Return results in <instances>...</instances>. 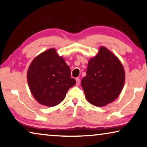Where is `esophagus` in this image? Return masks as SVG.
Segmentation results:
<instances>
[{"mask_svg": "<svg viewBox=\"0 0 147 147\" xmlns=\"http://www.w3.org/2000/svg\"><path fill=\"white\" fill-rule=\"evenodd\" d=\"M76 85L78 86V85L80 84V80L79 78H76Z\"/></svg>", "mask_w": 147, "mask_h": 147, "instance_id": "34e87169", "label": "esophagus"}]
</instances>
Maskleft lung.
<instances>
[{
    "mask_svg": "<svg viewBox=\"0 0 147 147\" xmlns=\"http://www.w3.org/2000/svg\"><path fill=\"white\" fill-rule=\"evenodd\" d=\"M125 83L123 67L114 54L104 47L89 61L86 76L81 81L85 96L90 104L105 106L121 93Z\"/></svg>",
    "mask_w": 147,
    "mask_h": 147,
    "instance_id": "obj_1",
    "label": "left lung"
}]
</instances>
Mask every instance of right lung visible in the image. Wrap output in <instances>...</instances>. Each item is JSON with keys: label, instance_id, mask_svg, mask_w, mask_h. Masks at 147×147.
I'll return each instance as SVG.
<instances>
[{"label": "right lung", "instance_id": "1", "mask_svg": "<svg viewBox=\"0 0 147 147\" xmlns=\"http://www.w3.org/2000/svg\"><path fill=\"white\" fill-rule=\"evenodd\" d=\"M30 91L39 104L53 107L63 101L70 88L76 84L71 69L55 49L37 56L27 73Z\"/></svg>", "mask_w": 147, "mask_h": 147}]
</instances>
